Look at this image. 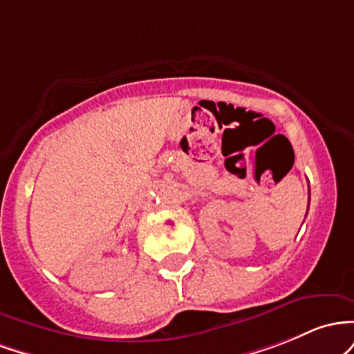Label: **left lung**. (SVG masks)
<instances>
[{
	"mask_svg": "<svg viewBox=\"0 0 354 354\" xmlns=\"http://www.w3.org/2000/svg\"><path fill=\"white\" fill-rule=\"evenodd\" d=\"M308 207H309V204H308Z\"/></svg>",
	"mask_w": 354,
	"mask_h": 354,
	"instance_id": "left-lung-1",
	"label": "left lung"
}]
</instances>
